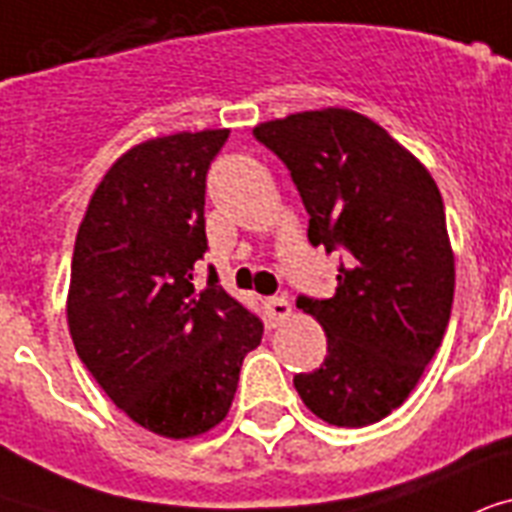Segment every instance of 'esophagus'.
I'll return each instance as SVG.
<instances>
[{
  "mask_svg": "<svg viewBox=\"0 0 512 512\" xmlns=\"http://www.w3.org/2000/svg\"><path fill=\"white\" fill-rule=\"evenodd\" d=\"M267 310H269L272 326H280L283 320L291 318V301L285 299V296H275V299L267 301Z\"/></svg>",
  "mask_w": 512,
  "mask_h": 512,
  "instance_id": "esophagus-1",
  "label": "esophagus"
}]
</instances>
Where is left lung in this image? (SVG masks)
Masks as SVG:
<instances>
[{
	"instance_id": "8db88e82",
	"label": "left lung",
	"mask_w": 512,
	"mask_h": 512,
	"mask_svg": "<svg viewBox=\"0 0 512 512\" xmlns=\"http://www.w3.org/2000/svg\"><path fill=\"white\" fill-rule=\"evenodd\" d=\"M253 136L291 170L310 243L347 253L331 299L296 301L326 331L328 355L293 387L328 425H374L403 406L449 326L454 251L438 184L352 109L288 114Z\"/></svg>"
}]
</instances>
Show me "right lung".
I'll use <instances>...</instances> for the list:
<instances>
[{"mask_svg":"<svg viewBox=\"0 0 512 512\" xmlns=\"http://www.w3.org/2000/svg\"><path fill=\"white\" fill-rule=\"evenodd\" d=\"M229 130L149 138L106 170L71 259L66 318L95 382L144 430L184 441L229 414L264 326L194 264L208 251L205 176Z\"/></svg>","mask_w":512,"mask_h":512,"instance_id":"1","label":"right lung"}]
</instances>
